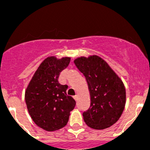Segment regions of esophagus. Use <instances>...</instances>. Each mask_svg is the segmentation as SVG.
<instances>
[{
	"label": "esophagus",
	"instance_id": "34e87169",
	"mask_svg": "<svg viewBox=\"0 0 150 150\" xmlns=\"http://www.w3.org/2000/svg\"><path fill=\"white\" fill-rule=\"evenodd\" d=\"M74 100H77V95H74Z\"/></svg>",
	"mask_w": 150,
	"mask_h": 150
}]
</instances>
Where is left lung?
Listing matches in <instances>:
<instances>
[{
    "mask_svg": "<svg viewBox=\"0 0 150 150\" xmlns=\"http://www.w3.org/2000/svg\"><path fill=\"white\" fill-rule=\"evenodd\" d=\"M74 64L86 79L90 93L89 109L83 113L85 122L93 129L109 128L125 109L126 92L122 80L98 55L79 57Z\"/></svg>",
    "mask_w": 150,
    "mask_h": 150,
    "instance_id": "8db88e82",
    "label": "left lung"
}]
</instances>
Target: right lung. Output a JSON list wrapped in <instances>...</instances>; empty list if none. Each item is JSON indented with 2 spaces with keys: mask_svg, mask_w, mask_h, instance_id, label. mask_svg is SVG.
Returning <instances> with one entry per match:
<instances>
[{
  "mask_svg": "<svg viewBox=\"0 0 150 150\" xmlns=\"http://www.w3.org/2000/svg\"><path fill=\"white\" fill-rule=\"evenodd\" d=\"M70 57H47L40 64L25 90L29 114L37 125L55 132L67 125L76 101L67 95V85L59 83L60 73L68 66Z\"/></svg>",
  "mask_w": 150,
  "mask_h": 150,
  "instance_id": "right-lung-1",
  "label": "right lung"
}]
</instances>
